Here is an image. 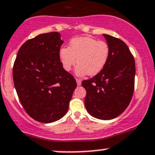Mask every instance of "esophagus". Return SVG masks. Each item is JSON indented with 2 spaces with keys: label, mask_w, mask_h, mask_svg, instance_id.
Returning a JSON list of instances; mask_svg holds the SVG:
<instances>
[{
  "label": "esophagus",
  "mask_w": 155,
  "mask_h": 155,
  "mask_svg": "<svg viewBox=\"0 0 155 155\" xmlns=\"http://www.w3.org/2000/svg\"><path fill=\"white\" fill-rule=\"evenodd\" d=\"M76 83H77L78 86H80L81 84H82V80L80 79H76Z\"/></svg>",
  "instance_id": "obj_1"
}]
</instances>
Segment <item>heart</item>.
<instances>
[{
    "instance_id": "obj_1",
    "label": "heart",
    "mask_w": 155,
    "mask_h": 155,
    "mask_svg": "<svg viewBox=\"0 0 155 155\" xmlns=\"http://www.w3.org/2000/svg\"><path fill=\"white\" fill-rule=\"evenodd\" d=\"M110 55L108 45L90 37H78L70 41L69 48L59 50V58L63 68L70 71L76 63L78 76H95L106 65Z\"/></svg>"
}]
</instances>
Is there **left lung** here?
Masks as SVG:
<instances>
[{
  "label": "left lung",
  "instance_id": "left-lung-1",
  "mask_svg": "<svg viewBox=\"0 0 155 155\" xmlns=\"http://www.w3.org/2000/svg\"><path fill=\"white\" fill-rule=\"evenodd\" d=\"M110 55L105 68L92 79L82 81L86 90L84 105L95 118H116L128 106L134 88L135 62L124 41L103 34Z\"/></svg>",
  "mask_w": 155,
  "mask_h": 155
}]
</instances>
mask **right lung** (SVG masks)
<instances>
[{"instance_id":"add662e5","label":"right lung","mask_w":155,"mask_h":155,"mask_svg":"<svg viewBox=\"0 0 155 155\" xmlns=\"http://www.w3.org/2000/svg\"><path fill=\"white\" fill-rule=\"evenodd\" d=\"M63 42L58 32L40 34L23 44L13 66L19 100L26 112L41 123H53L64 117L77 86L60 61Z\"/></svg>"}]
</instances>
